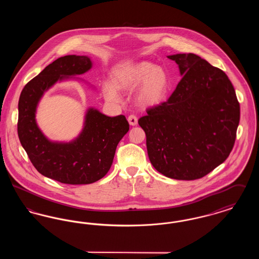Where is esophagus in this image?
I'll return each instance as SVG.
<instances>
[{"mask_svg":"<svg viewBox=\"0 0 259 259\" xmlns=\"http://www.w3.org/2000/svg\"><path fill=\"white\" fill-rule=\"evenodd\" d=\"M128 122L130 125H132V126H135L138 123V118H137V116L134 115V114H130L129 116H128Z\"/></svg>","mask_w":259,"mask_h":259,"instance_id":"1","label":"esophagus"}]
</instances>
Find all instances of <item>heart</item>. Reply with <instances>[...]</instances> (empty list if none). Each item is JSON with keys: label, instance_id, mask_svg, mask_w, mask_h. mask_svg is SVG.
<instances>
[{"label": "heart", "instance_id": "obj_1", "mask_svg": "<svg viewBox=\"0 0 259 259\" xmlns=\"http://www.w3.org/2000/svg\"><path fill=\"white\" fill-rule=\"evenodd\" d=\"M112 81L114 87L111 83L103 85V93L108 101H119V95L115 88L128 91L144 82L138 100L142 105L148 107L159 104L169 87V78L166 72L161 68H155L152 63L148 61L139 62L117 70L112 75Z\"/></svg>", "mask_w": 259, "mask_h": 259}]
</instances>
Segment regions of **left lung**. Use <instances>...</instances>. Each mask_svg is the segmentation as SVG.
I'll list each match as a JSON object with an SVG mask.
<instances>
[{
	"mask_svg": "<svg viewBox=\"0 0 259 259\" xmlns=\"http://www.w3.org/2000/svg\"><path fill=\"white\" fill-rule=\"evenodd\" d=\"M181 81L166 102L139 119L148 158L162 175L201 179L221 165L234 147L240 104L228 76L193 53L168 56Z\"/></svg>",
	"mask_w": 259,
	"mask_h": 259,
	"instance_id": "left-lung-1",
	"label": "left lung"
}]
</instances>
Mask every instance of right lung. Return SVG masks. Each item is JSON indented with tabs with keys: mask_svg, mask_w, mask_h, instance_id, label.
Listing matches in <instances>:
<instances>
[{
	"mask_svg": "<svg viewBox=\"0 0 259 259\" xmlns=\"http://www.w3.org/2000/svg\"><path fill=\"white\" fill-rule=\"evenodd\" d=\"M91 67L87 56L60 57L25 85L18 102L17 133L29 159L37 172L62 184L88 185L105 177L129 130L122 114L110 117L94 109L87 111L81 133L70 143L50 142L37 127L36 110L44 93L56 81L84 74Z\"/></svg>",
	"mask_w": 259,
	"mask_h": 259,
	"instance_id": "obj_1",
	"label": "right lung"
}]
</instances>
